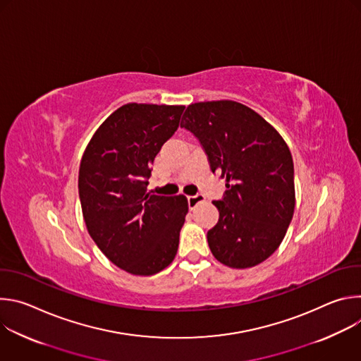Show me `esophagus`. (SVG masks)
<instances>
[{
  "instance_id": "34e87169",
  "label": "esophagus",
  "mask_w": 361,
  "mask_h": 361,
  "mask_svg": "<svg viewBox=\"0 0 361 361\" xmlns=\"http://www.w3.org/2000/svg\"><path fill=\"white\" fill-rule=\"evenodd\" d=\"M204 201H205V197H204L202 194L190 195V197H188V207L192 210V209L197 207V205H198L200 202H204Z\"/></svg>"
}]
</instances>
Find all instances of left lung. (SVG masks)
<instances>
[{"label": "left lung", "instance_id": "8db88e82", "mask_svg": "<svg viewBox=\"0 0 361 361\" xmlns=\"http://www.w3.org/2000/svg\"><path fill=\"white\" fill-rule=\"evenodd\" d=\"M181 127L202 144L226 197L213 201L219 223L207 233L216 259L231 269L263 263L281 244L295 205L293 157L280 133L231 99L190 104Z\"/></svg>", "mask_w": 361, "mask_h": 361}]
</instances>
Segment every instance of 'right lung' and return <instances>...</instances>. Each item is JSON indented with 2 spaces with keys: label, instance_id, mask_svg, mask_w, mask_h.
Segmentation results:
<instances>
[{
  "label": "right lung",
  "instance_id": "obj_1",
  "mask_svg": "<svg viewBox=\"0 0 361 361\" xmlns=\"http://www.w3.org/2000/svg\"><path fill=\"white\" fill-rule=\"evenodd\" d=\"M184 109L128 102L97 128L82 154L78 192L88 234L133 276L157 274L177 254L187 197L149 194L147 178Z\"/></svg>",
  "mask_w": 361,
  "mask_h": 361
}]
</instances>
